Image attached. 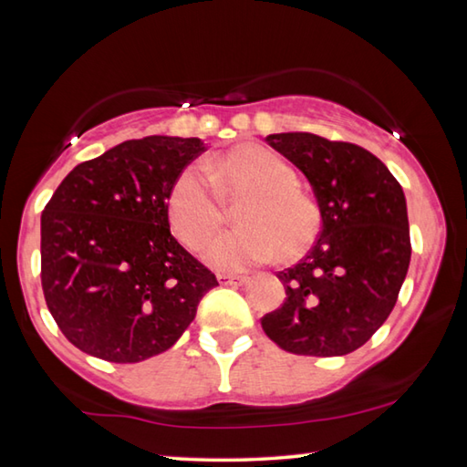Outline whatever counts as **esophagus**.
<instances>
[{
	"mask_svg": "<svg viewBox=\"0 0 467 467\" xmlns=\"http://www.w3.org/2000/svg\"><path fill=\"white\" fill-rule=\"evenodd\" d=\"M247 282H249L247 275H224V274L218 275L220 286H243V284Z\"/></svg>",
	"mask_w": 467,
	"mask_h": 467,
	"instance_id": "obj_1",
	"label": "esophagus"
}]
</instances>
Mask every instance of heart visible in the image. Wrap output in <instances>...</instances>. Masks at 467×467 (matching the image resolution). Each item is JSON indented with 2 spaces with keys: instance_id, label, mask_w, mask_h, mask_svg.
<instances>
[{
  "instance_id": "b5f03b06",
  "label": "heart",
  "mask_w": 467,
  "mask_h": 467,
  "mask_svg": "<svg viewBox=\"0 0 467 467\" xmlns=\"http://www.w3.org/2000/svg\"><path fill=\"white\" fill-rule=\"evenodd\" d=\"M223 197L249 193L241 231L223 233L203 249V262L218 272L239 274L275 257L295 259L319 233V208L296 185L290 164L270 148L243 144L205 161V171L185 169L169 193V220L177 239L197 249L223 224Z\"/></svg>"
}]
</instances>
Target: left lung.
I'll list each match as a JSON object with an SVG mask.
<instances>
[{
	"label": "left lung",
	"instance_id": "obj_1",
	"mask_svg": "<svg viewBox=\"0 0 467 467\" xmlns=\"http://www.w3.org/2000/svg\"><path fill=\"white\" fill-rule=\"evenodd\" d=\"M265 141L309 181L321 233L305 259L278 272L286 298L262 327L292 354L344 357L383 326L406 280L412 247L404 189L350 141L306 131Z\"/></svg>",
	"mask_w": 467,
	"mask_h": 467
}]
</instances>
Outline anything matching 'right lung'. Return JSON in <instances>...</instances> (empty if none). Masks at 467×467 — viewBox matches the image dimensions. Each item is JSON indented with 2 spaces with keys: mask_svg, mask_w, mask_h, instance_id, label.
<instances>
[{
  "mask_svg": "<svg viewBox=\"0 0 467 467\" xmlns=\"http://www.w3.org/2000/svg\"><path fill=\"white\" fill-rule=\"evenodd\" d=\"M200 138L128 140L74 167L41 216L47 306L69 342L140 362L177 342L216 275L171 234L169 193Z\"/></svg>",
  "mask_w": 467,
  "mask_h": 467,
  "instance_id": "1",
  "label": "right lung"
}]
</instances>
